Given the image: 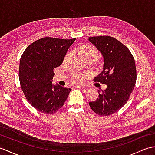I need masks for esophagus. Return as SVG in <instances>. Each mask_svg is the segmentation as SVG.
I'll list each match as a JSON object with an SVG mask.
<instances>
[{"label":"esophagus","mask_w":155,"mask_h":155,"mask_svg":"<svg viewBox=\"0 0 155 155\" xmlns=\"http://www.w3.org/2000/svg\"><path fill=\"white\" fill-rule=\"evenodd\" d=\"M77 88H80V89H81V90H83V89H87V88L85 87H84V86H78V87H77Z\"/></svg>","instance_id":"34e87169"}]
</instances>
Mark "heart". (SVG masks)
Returning <instances> with one entry per match:
<instances>
[{
	"label": "heart",
	"instance_id": "1",
	"mask_svg": "<svg viewBox=\"0 0 155 155\" xmlns=\"http://www.w3.org/2000/svg\"><path fill=\"white\" fill-rule=\"evenodd\" d=\"M77 51L79 52V54L85 61L90 58H93L97 61L101 57L100 52L97 50V48L91 45L82 46V47L77 48ZM71 52H68L64 56L63 62H67L69 58L71 57ZM87 77L88 74L87 73H74L72 74L70 81L72 83L76 84H83Z\"/></svg>",
	"mask_w": 155,
	"mask_h": 155
}]
</instances>
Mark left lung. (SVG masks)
Segmentation results:
<instances>
[{
    "label": "left lung",
    "instance_id": "8db88e82",
    "mask_svg": "<svg viewBox=\"0 0 155 155\" xmlns=\"http://www.w3.org/2000/svg\"><path fill=\"white\" fill-rule=\"evenodd\" d=\"M88 40L104 58L103 71L94 81L107 84L106 89L101 93L98 91V98L89 105L97 114L108 116L120 109L132 93L137 81L135 62L128 48L116 38L101 36Z\"/></svg>",
    "mask_w": 155,
    "mask_h": 155
}]
</instances>
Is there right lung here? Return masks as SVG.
Listing matches in <instances>:
<instances>
[{"label": "right lung", "mask_w": 155, "mask_h": 155, "mask_svg": "<svg viewBox=\"0 0 155 155\" xmlns=\"http://www.w3.org/2000/svg\"><path fill=\"white\" fill-rule=\"evenodd\" d=\"M76 38L45 37L25 49L20 61L18 77L25 96L42 113L52 114L63 106L71 88L52 84L53 69L60 66Z\"/></svg>", "instance_id": "add662e5"}]
</instances>
